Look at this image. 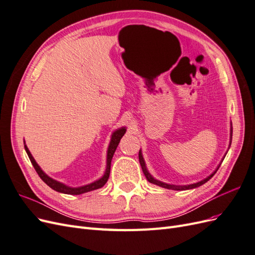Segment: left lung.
<instances>
[{
  "instance_id": "1",
  "label": "left lung",
  "mask_w": 255,
  "mask_h": 255,
  "mask_svg": "<svg viewBox=\"0 0 255 255\" xmlns=\"http://www.w3.org/2000/svg\"><path fill=\"white\" fill-rule=\"evenodd\" d=\"M232 134H233V128H232V123H231V128H230V144H229V146L231 145V142H232ZM227 153H228V152H227ZM227 153L225 154V156H223L222 160L225 159V157H226V155H227ZM138 157H139V163H140L141 169H142V171H143V174H144L145 177H146V180H148V181H149L150 183H152V184L157 185V186H160V187H163V188H167V189H172V190H188V189H194V188H197V187H199V186H201V185L205 184L207 181H210V180L212 179V177L214 176V174H215L216 172H217V170H218L220 165H221V163H222V160H221V163L217 166V168L215 169V171H214L213 173H211L207 177H205V179H203L202 181L194 183V184H189V185H173V184H168V183H164V182L156 180L155 177H154V176L149 172L148 169H146V166H145V163H144V159H143V156H142L141 150H139V154H138Z\"/></svg>"
}]
</instances>
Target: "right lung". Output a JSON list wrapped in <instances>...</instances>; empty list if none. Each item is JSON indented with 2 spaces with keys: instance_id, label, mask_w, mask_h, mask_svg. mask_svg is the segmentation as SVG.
<instances>
[{
  "instance_id": "add662e5",
  "label": "right lung",
  "mask_w": 255,
  "mask_h": 255,
  "mask_svg": "<svg viewBox=\"0 0 255 255\" xmlns=\"http://www.w3.org/2000/svg\"><path fill=\"white\" fill-rule=\"evenodd\" d=\"M127 132V128L123 127V128H119L118 129H116L115 132L112 134L111 137V141L109 144V148H107V155H106V169H105V172L104 174L100 177V179L96 180L95 182L89 183L87 185H83V186H79V187H71V186H68V185L58 182L56 180L52 179L51 176H49L47 173H45L42 169L40 168V166L36 163V160L34 159L33 155L30 154L27 145L25 144L24 141V149L27 153L28 158L30 160V163L34 166L36 172L38 173V175L40 176V179L48 185L49 187H51L52 189L56 190L58 192H61V194H67V195H82L85 194V192H88L91 190H96L103 187L105 183L107 182L110 177V172H111V164H112V158L114 156V153L117 149V146L120 142V139L122 138V136L126 134Z\"/></svg>"
}]
</instances>
